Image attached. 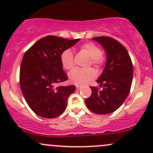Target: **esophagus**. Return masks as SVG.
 Here are the masks:
<instances>
[{
	"label": "esophagus",
	"instance_id": "obj_1",
	"mask_svg": "<svg viewBox=\"0 0 153 153\" xmlns=\"http://www.w3.org/2000/svg\"><path fill=\"white\" fill-rule=\"evenodd\" d=\"M76 90H81V89H82V86H76Z\"/></svg>",
	"mask_w": 153,
	"mask_h": 153
}]
</instances>
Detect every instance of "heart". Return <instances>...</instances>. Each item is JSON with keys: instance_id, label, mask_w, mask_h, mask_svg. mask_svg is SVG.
Instances as JSON below:
<instances>
[{"instance_id": "b5f03b06", "label": "heart", "mask_w": 153, "mask_h": 153, "mask_svg": "<svg viewBox=\"0 0 153 153\" xmlns=\"http://www.w3.org/2000/svg\"><path fill=\"white\" fill-rule=\"evenodd\" d=\"M81 50L90 56L88 66L91 65L99 69L105 62V56L101 53V50L97 45L92 42H87L81 46ZM60 60L62 67L66 70H70L74 67V54L71 50L67 49L62 52ZM96 76L95 71L92 68L86 69H74L69 74V79L71 83L77 86H84L94 79Z\"/></svg>"}]
</instances>
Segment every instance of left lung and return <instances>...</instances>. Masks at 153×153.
<instances>
[{"label": "left lung", "mask_w": 153, "mask_h": 153, "mask_svg": "<svg viewBox=\"0 0 153 153\" xmlns=\"http://www.w3.org/2000/svg\"><path fill=\"white\" fill-rule=\"evenodd\" d=\"M93 39L105 49L107 60L97 81L103 89L90 86L91 95L85 103L95 114H108L119 108L128 95L133 81V64L127 50L116 39L105 36Z\"/></svg>", "instance_id": "1"}]
</instances>
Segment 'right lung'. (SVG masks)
Here are the masks:
<instances>
[{"label": "right lung", "instance_id": "1", "mask_svg": "<svg viewBox=\"0 0 153 153\" xmlns=\"http://www.w3.org/2000/svg\"><path fill=\"white\" fill-rule=\"evenodd\" d=\"M79 39L48 35L25 53L20 65V85L26 102L38 116L53 118L65 111L68 98L76 88L74 85L55 86L68 79L60 56Z\"/></svg>", "mask_w": 153, "mask_h": 153}]
</instances>
